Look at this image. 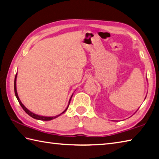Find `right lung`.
<instances>
[{"label": "right lung", "mask_w": 159, "mask_h": 159, "mask_svg": "<svg viewBox=\"0 0 159 159\" xmlns=\"http://www.w3.org/2000/svg\"><path fill=\"white\" fill-rule=\"evenodd\" d=\"M16 74H17V73H16ZM14 93H15V95H16V98H17V100H18V101H19V104H20V105L21 106V107L23 108V109L24 111H25L26 113H28V114L30 116H31L32 118H33L37 119V120H45V121H47V120H52V119H55V118H57L58 116H61V114H62V113H64L67 110L68 106H69V104H70V100H71V98H72V96H73V95H72L71 98H70L69 102H68V105L67 108H66V110L64 111H63V112L61 113V114H59V115H57V116H52V117H46V116H39V115H37V114H34V113H33L32 112H31V111H29L28 109H27V108H26L25 106H24L23 104H22L21 102H20V99H19V96H18L17 91H16V76H15V79H14Z\"/></svg>", "instance_id": "obj_1"}]
</instances>
